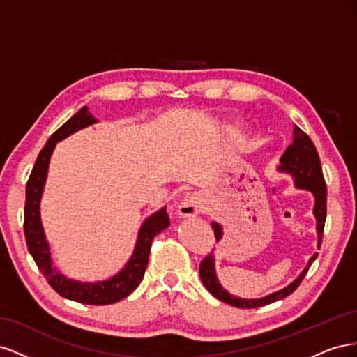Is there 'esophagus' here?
<instances>
[{"instance_id":"1","label":"esophagus","mask_w":357,"mask_h":357,"mask_svg":"<svg viewBox=\"0 0 357 357\" xmlns=\"http://www.w3.org/2000/svg\"><path fill=\"white\" fill-rule=\"evenodd\" d=\"M202 208V198L198 195V193H188L178 205V214L181 218L190 219L195 218L197 214L201 213Z\"/></svg>"}]
</instances>
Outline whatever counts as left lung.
I'll use <instances>...</instances> for the list:
<instances>
[{
	"mask_svg": "<svg viewBox=\"0 0 357 357\" xmlns=\"http://www.w3.org/2000/svg\"><path fill=\"white\" fill-rule=\"evenodd\" d=\"M280 171H286L289 174L294 176L295 178V186L298 189H304L310 190L312 195H314V218L317 220V245L320 248L321 245V238H323V229H325V220H326V183L325 177H323L321 172V165H320V158L317 153V149L314 143L311 142V138L302 131L299 126H295L294 129V143H291L283 156L280 158ZM213 229H214V236L215 241H219L222 238V226L219 223L213 222L211 223ZM317 253L314 256H311L308 261V265L305 266L304 271L301 273V275L291 282L289 286H286L282 290H277L274 294L264 296V298H257V299H243L238 296L231 295L229 291H226L222 284L219 283L218 275H215V269H214V256L213 253L207 255L204 257V261L199 265V277L202 280V283L210 294L218 298L222 302H226L232 307L236 308H257V307H264L268 304H273L275 301L283 299L289 296L290 294L298 289L302 280H304L305 274L308 273V269L311 264L316 261Z\"/></svg>",
	"mask_w": 357,
	"mask_h": 357,
	"instance_id": "8db88e82",
	"label": "left lung"
}]
</instances>
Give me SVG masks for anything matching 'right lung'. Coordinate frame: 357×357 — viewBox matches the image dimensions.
I'll return each mask as SVG.
<instances>
[{
	"instance_id": "add662e5",
	"label": "right lung",
	"mask_w": 357,
	"mask_h": 357,
	"mask_svg": "<svg viewBox=\"0 0 357 357\" xmlns=\"http://www.w3.org/2000/svg\"><path fill=\"white\" fill-rule=\"evenodd\" d=\"M95 122L96 119H93L88 112V107H83L59 129H56L47 139L46 146L41 149L26 183L24 231L28 250L53 290L58 291L63 298L82 302V304L109 305L131 295L138 284L142 283L147 268L152 241L160 231L168 228L169 215L165 208H162L144 220L142 229L138 232L137 244L131 259H129L125 268H122L121 273L109 280L96 283H80L62 275L56 271V268L52 266L49 244L46 241L40 219V199L43 189H45L50 156L58 142Z\"/></svg>"
}]
</instances>
